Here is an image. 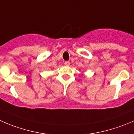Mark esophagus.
Instances as JSON below:
<instances>
[{
  "label": "esophagus",
  "mask_w": 134,
  "mask_h": 134,
  "mask_svg": "<svg viewBox=\"0 0 134 134\" xmlns=\"http://www.w3.org/2000/svg\"><path fill=\"white\" fill-rule=\"evenodd\" d=\"M70 64H71V63H70V62H69V61H67V62H65V65L67 66H69Z\"/></svg>",
  "instance_id": "obj_1"
}]
</instances>
